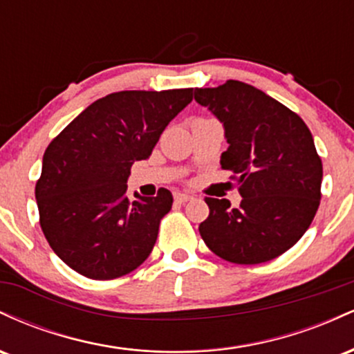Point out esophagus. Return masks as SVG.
<instances>
[{
    "label": "esophagus",
    "instance_id": "esophagus-1",
    "mask_svg": "<svg viewBox=\"0 0 354 354\" xmlns=\"http://www.w3.org/2000/svg\"><path fill=\"white\" fill-rule=\"evenodd\" d=\"M174 200H176L178 203H186V201L193 200V196L188 193H174Z\"/></svg>",
    "mask_w": 354,
    "mask_h": 354
}]
</instances>
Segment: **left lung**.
<instances>
[{
	"label": "left lung",
	"instance_id": "obj_1",
	"mask_svg": "<svg viewBox=\"0 0 354 354\" xmlns=\"http://www.w3.org/2000/svg\"><path fill=\"white\" fill-rule=\"evenodd\" d=\"M194 100L225 126L230 146L221 168L234 174L243 196L239 208L205 198L203 241L236 265L278 258L299 241L319 206L323 165L311 131L290 108L241 81L196 88Z\"/></svg>",
	"mask_w": 354,
	"mask_h": 354
}]
</instances>
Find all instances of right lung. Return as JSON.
I'll return each mask as SVG.
<instances>
[{
    "instance_id": "obj_1",
    "label": "right lung",
    "mask_w": 354,
    "mask_h": 354,
    "mask_svg": "<svg viewBox=\"0 0 354 354\" xmlns=\"http://www.w3.org/2000/svg\"><path fill=\"white\" fill-rule=\"evenodd\" d=\"M193 100V88L118 91L80 113L43 156L36 181L39 225L51 250L91 279H115L151 253L173 196H126L135 161L149 158L161 133Z\"/></svg>"
}]
</instances>
